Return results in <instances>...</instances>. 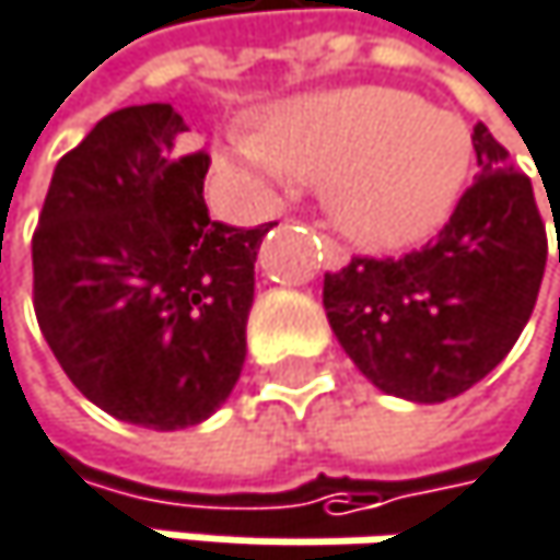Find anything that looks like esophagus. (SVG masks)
I'll return each mask as SVG.
<instances>
[{
    "mask_svg": "<svg viewBox=\"0 0 560 560\" xmlns=\"http://www.w3.org/2000/svg\"><path fill=\"white\" fill-rule=\"evenodd\" d=\"M318 248H322V261L328 265V268H341V265H348V252L335 242V238H328V235H322V242H318Z\"/></svg>",
    "mask_w": 560,
    "mask_h": 560,
    "instance_id": "34e87169",
    "label": "esophagus"
}]
</instances>
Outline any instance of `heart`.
Segmentation results:
<instances>
[{"mask_svg":"<svg viewBox=\"0 0 560 560\" xmlns=\"http://www.w3.org/2000/svg\"><path fill=\"white\" fill-rule=\"evenodd\" d=\"M212 163L242 196H268L289 179L322 186L341 235L394 252L453 215L472 166V133L413 91L368 84L275 104L258 130H229Z\"/></svg>","mask_w":560,"mask_h":560,"instance_id":"1","label":"heart"}]
</instances>
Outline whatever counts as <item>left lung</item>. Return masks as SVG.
Wrapping results in <instances>:
<instances>
[{
  "instance_id": "left-lung-1",
  "label": "left lung",
  "mask_w": 560,
  "mask_h": 560,
  "mask_svg": "<svg viewBox=\"0 0 560 560\" xmlns=\"http://www.w3.org/2000/svg\"><path fill=\"white\" fill-rule=\"evenodd\" d=\"M472 147L479 176L430 245L325 275V312L345 354L377 390L413 404L459 397L502 364L545 275L532 179L509 166L486 124Z\"/></svg>"
}]
</instances>
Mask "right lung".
<instances>
[{
    "instance_id": "obj_1",
    "label": "right lung",
    "mask_w": 560,
    "mask_h": 560,
    "mask_svg": "<svg viewBox=\"0 0 560 560\" xmlns=\"http://www.w3.org/2000/svg\"><path fill=\"white\" fill-rule=\"evenodd\" d=\"M186 130L170 104L97 120L58 160L32 238L35 318L61 371L104 413L160 433L232 394L271 229L209 215V156H179Z\"/></svg>"
}]
</instances>
